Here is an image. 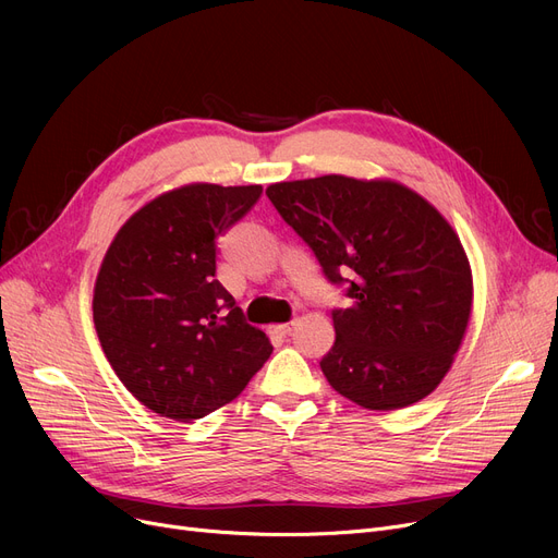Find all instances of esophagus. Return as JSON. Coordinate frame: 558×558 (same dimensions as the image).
Segmentation results:
<instances>
[{"instance_id": "1", "label": "esophagus", "mask_w": 558, "mask_h": 558, "mask_svg": "<svg viewBox=\"0 0 558 558\" xmlns=\"http://www.w3.org/2000/svg\"><path fill=\"white\" fill-rule=\"evenodd\" d=\"M291 330H294V324H280V326H271V328H269V335H274V337H287V335H291Z\"/></svg>"}]
</instances>
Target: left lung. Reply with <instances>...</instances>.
Returning a JSON list of instances; mask_svg holds the SVG:
<instances>
[{
  "mask_svg": "<svg viewBox=\"0 0 558 558\" xmlns=\"http://www.w3.org/2000/svg\"><path fill=\"white\" fill-rule=\"evenodd\" d=\"M267 196L350 307L332 310L330 387L375 412L429 396L450 371L473 312L459 234L429 201L389 179L341 173L274 183Z\"/></svg>",
  "mask_w": 558,
  "mask_h": 558,
  "instance_id": "1",
  "label": "left lung"
}]
</instances>
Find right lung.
I'll return each mask as SVG.
<instances>
[{
    "instance_id": "obj_1",
    "label": "right lung",
    "mask_w": 558,
    "mask_h": 558,
    "mask_svg": "<svg viewBox=\"0 0 558 558\" xmlns=\"http://www.w3.org/2000/svg\"><path fill=\"white\" fill-rule=\"evenodd\" d=\"M262 185L192 183L149 201L110 242L93 316L122 385L151 412L190 423L238 398L274 345L215 278L217 238Z\"/></svg>"
}]
</instances>
